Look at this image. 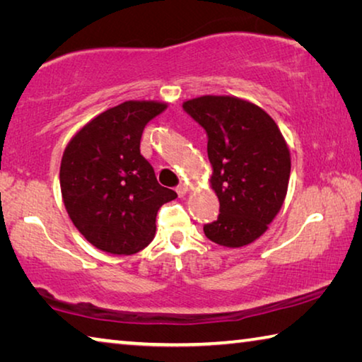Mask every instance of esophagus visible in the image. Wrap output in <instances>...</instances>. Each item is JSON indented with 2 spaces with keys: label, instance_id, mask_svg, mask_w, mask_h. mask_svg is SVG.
I'll return each mask as SVG.
<instances>
[{
  "label": "esophagus",
  "instance_id": "esophagus-1",
  "mask_svg": "<svg viewBox=\"0 0 362 362\" xmlns=\"http://www.w3.org/2000/svg\"><path fill=\"white\" fill-rule=\"evenodd\" d=\"M175 192H177V194H179V196H183V194H185V193H187V185H185V183L180 182L179 185L175 187Z\"/></svg>",
  "mask_w": 362,
  "mask_h": 362
}]
</instances>
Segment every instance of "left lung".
Instances as JSON below:
<instances>
[{
	"label": "left lung",
	"instance_id": "left-lung-1",
	"mask_svg": "<svg viewBox=\"0 0 362 362\" xmlns=\"http://www.w3.org/2000/svg\"><path fill=\"white\" fill-rule=\"evenodd\" d=\"M183 112L206 131L220 203L204 235L220 246H246L267 231L284 203L291 156L283 134L260 107L236 97H198L183 103Z\"/></svg>",
	"mask_w": 362,
	"mask_h": 362
}]
</instances>
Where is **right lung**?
I'll return each mask as SVG.
<instances>
[{"mask_svg": "<svg viewBox=\"0 0 362 362\" xmlns=\"http://www.w3.org/2000/svg\"><path fill=\"white\" fill-rule=\"evenodd\" d=\"M166 108L124 102L88 122L65 148L60 189L71 222L97 249L131 255L148 246L159 207L177 198L140 155L146 122Z\"/></svg>", "mask_w": 362, "mask_h": 362, "instance_id": "1", "label": "right lung"}]
</instances>
